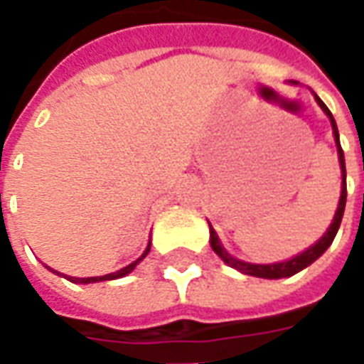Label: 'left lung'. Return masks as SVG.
Returning a JSON list of instances; mask_svg holds the SVG:
<instances>
[{"label": "left lung", "instance_id": "8db88e82", "mask_svg": "<svg viewBox=\"0 0 364 364\" xmlns=\"http://www.w3.org/2000/svg\"><path fill=\"white\" fill-rule=\"evenodd\" d=\"M292 85H296V82H290ZM314 99L316 103L320 105V109L326 112V117L331 122V130H333V138H336V146H337V158H339V167H341V197H339V203H337V210L333 214V220L329 224V228L326 230V234L312 244L308 250H304L302 253H298L294 257H290L287 261H277V263H267V265H259V263H247V261H242L230 255L224 245H222L220 237L216 234V230L213 228V224L208 222V228H210V247L214 250V253L220 257L226 265H230L232 269H236L240 273L250 274V277H259V279H284V277H292V274L300 273L302 269H306L308 265H312L314 261L321 257L326 250H328L333 237H336L337 230L341 226V218H343L345 213V203H347V173H345V156L343 150H341V144H339V132H337V124L333 120V114L329 112V109L326 107V103L321 101L320 97L314 93Z\"/></svg>", "mask_w": 364, "mask_h": 364}]
</instances>
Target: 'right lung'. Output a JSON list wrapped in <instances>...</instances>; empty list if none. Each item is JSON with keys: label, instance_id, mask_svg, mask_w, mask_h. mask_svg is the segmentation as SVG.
I'll use <instances>...</instances> for the list:
<instances>
[{"label": "right lung", "instance_id": "1", "mask_svg": "<svg viewBox=\"0 0 364 364\" xmlns=\"http://www.w3.org/2000/svg\"><path fill=\"white\" fill-rule=\"evenodd\" d=\"M150 247H151V242H148V245H146V250H144V253H142V255H140V257H138V259L132 261V263H130V265H127V267L119 269L117 273L103 274V277H87V279H80V277H68V274H62V273H58V271H54V269H52V273L62 274L64 279H68V281H70V282H75V284H90V282L114 281V279H120V277H127L128 273H132V271H134V269H136V265H138V263H140V261H142L144 257H146V255L150 253Z\"/></svg>", "mask_w": 364, "mask_h": 364}]
</instances>
